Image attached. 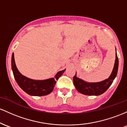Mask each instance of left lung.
<instances>
[{"label":"left lung","mask_w":127,"mask_h":127,"mask_svg":"<svg viewBox=\"0 0 127 127\" xmlns=\"http://www.w3.org/2000/svg\"><path fill=\"white\" fill-rule=\"evenodd\" d=\"M118 65H119V60H118L117 54L116 53V59H115L113 69L108 79L102 80L101 82L89 83L77 77L76 76V72L73 77L74 85L78 92L82 94L95 95V96L101 95L107 90L108 88L110 86L114 79L116 77L118 70Z\"/></svg>","instance_id":"8db88e82"}]
</instances>
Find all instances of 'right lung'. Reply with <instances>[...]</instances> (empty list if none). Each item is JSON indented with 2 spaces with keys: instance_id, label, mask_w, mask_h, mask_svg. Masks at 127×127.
Segmentation results:
<instances>
[{
  "instance_id": "right-lung-1",
  "label": "right lung",
  "mask_w": 127,
  "mask_h": 127,
  "mask_svg": "<svg viewBox=\"0 0 127 127\" xmlns=\"http://www.w3.org/2000/svg\"><path fill=\"white\" fill-rule=\"evenodd\" d=\"M11 67L15 81L26 93L32 96H44L52 92L56 85V80L61 76L65 69L60 71L55 75V77L42 80H33L22 75L18 70L15 65L14 53L11 59Z\"/></svg>"
}]
</instances>
